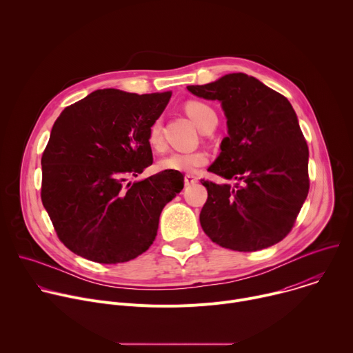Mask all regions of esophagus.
Returning <instances> with one entry per match:
<instances>
[{
  "label": "esophagus",
  "mask_w": 353,
  "mask_h": 353,
  "mask_svg": "<svg viewBox=\"0 0 353 353\" xmlns=\"http://www.w3.org/2000/svg\"><path fill=\"white\" fill-rule=\"evenodd\" d=\"M196 181H198V177L194 176V174H185V176H184V184H185V185L195 184Z\"/></svg>",
  "instance_id": "34e87169"
}]
</instances>
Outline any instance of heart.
Segmentation results:
<instances>
[{
  "label": "heart",
  "mask_w": 353,
  "mask_h": 353,
  "mask_svg": "<svg viewBox=\"0 0 353 353\" xmlns=\"http://www.w3.org/2000/svg\"><path fill=\"white\" fill-rule=\"evenodd\" d=\"M185 112L191 117V120L196 124V127L201 131L214 130L218 123V116L215 110L204 103L198 102V100H191L185 105ZM148 142L149 145L158 149L162 145V124L159 120H155L150 124L148 130ZM208 163V155L203 150H195V152L188 154H180L174 152L169 157L163 158L159 162V168L162 170H170V172H195L196 169L203 168Z\"/></svg>",
  "instance_id": "1"
}]
</instances>
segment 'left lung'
I'll list each match as a JSON object with an SVG mask.
<instances>
[{
	"label": "left lung",
	"mask_w": 353,
	"mask_h": 353,
	"mask_svg": "<svg viewBox=\"0 0 353 353\" xmlns=\"http://www.w3.org/2000/svg\"><path fill=\"white\" fill-rule=\"evenodd\" d=\"M195 96L219 100L229 135L208 172L234 185L203 179L199 214L205 234L234 251H257L283 240L309 194V146L289 100L247 74L190 85Z\"/></svg>",
	"instance_id": "1"
}]
</instances>
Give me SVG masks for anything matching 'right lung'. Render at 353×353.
<instances>
[{"instance_id":"1","label":"right lung","mask_w":353,"mask_h":353,"mask_svg":"<svg viewBox=\"0 0 353 353\" xmlns=\"http://www.w3.org/2000/svg\"><path fill=\"white\" fill-rule=\"evenodd\" d=\"M172 92L100 89L65 108L41 155V203L60 241L100 264L134 260L154 243L163 207L184 187L163 170L127 183L152 165L148 130Z\"/></svg>"}]
</instances>
